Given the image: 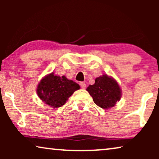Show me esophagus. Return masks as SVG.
<instances>
[{"label": "esophagus", "mask_w": 159, "mask_h": 159, "mask_svg": "<svg viewBox=\"0 0 159 159\" xmlns=\"http://www.w3.org/2000/svg\"><path fill=\"white\" fill-rule=\"evenodd\" d=\"M80 86H81V88H82V89H85V88H86V84L84 83V82H80Z\"/></svg>", "instance_id": "obj_1"}]
</instances>
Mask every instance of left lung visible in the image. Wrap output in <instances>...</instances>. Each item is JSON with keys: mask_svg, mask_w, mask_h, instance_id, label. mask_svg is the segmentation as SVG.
Instances as JSON below:
<instances>
[{"mask_svg": "<svg viewBox=\"0 0 159 159\" xmlns=\"http://www.w3.org/2000/svg\"><path fill=\"white\" fill-rule=\"evenodd\" d=\"M86 90L92 96L94 103L104 109L114 107L121 97L118 82L107 75L97 77L94 84L89 85Z\"/></svg>", "mask_w": 159, "mask_h": 159, "instance_id": "1", "label": "left lung"}]
</instances>
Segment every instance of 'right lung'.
<instances>
[{
  "instance_id": "obj_1",
  "label": "right lung",
  "mask_w": 159,
  "mask_h": 159,
  "mask_svg": "<svg viewBox=\"0 0 159 159\" xmlns=\"http://www.w3.org/2000/svg\"><path fill=\"white\" fill-rule=\"evenodd\" d=\"M80 87L65 76L55 75L53 72L43 78L37 87L38 97L45 104L53 108L64 106L75 91Z\"/></svg>"
}]
</instances>
